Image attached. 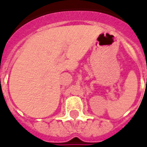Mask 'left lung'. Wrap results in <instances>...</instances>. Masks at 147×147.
Wrapping results in <instances>:
<instances>
[{
  "mask_svg": "<svg viewBox=\"0 0 147 147\" xmlns=\"http://www.w3.org/2000/svg\"><path fill=\"white\" fill-rule=\"evenodd\" d=\"M146 82H147V79H146Z\"/></svg>",
  "mask_w": 147,
  "mask_h": 147,
  "instance_id": "1",
  "label": "left lung"
}]
</instances>
